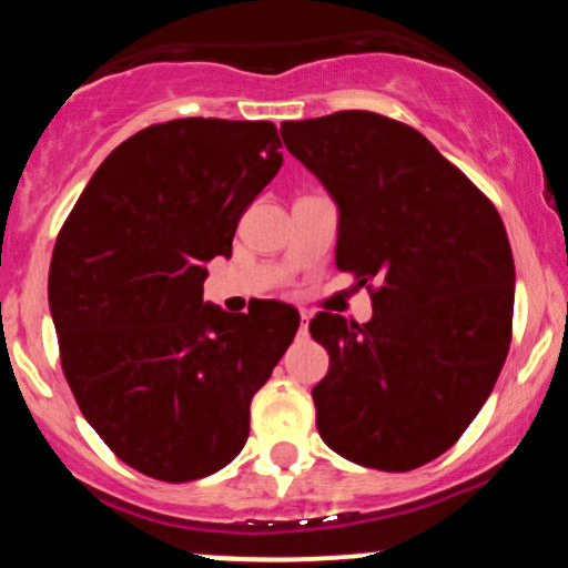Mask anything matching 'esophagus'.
I'll return each mask as SVG.
<instances>
[{
  "label": "esophagus",
  "mask_w": 568,
  "mask_h": 568,
  "mask_svg": "<svg viewBox=\"0 0 568 568\" xmlns=\"http://www.w3.org/2000/svg\"><path fill=\"white\" fill-rule=\"evenodd\" d=\"M306 325H310V312H302V323H298V336H306Z\"/></svg>",
  "instance_id": "obj_1"
}]
</instances>
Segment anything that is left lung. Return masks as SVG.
<instances>
[{
    "mask_svg": "<svg viewBox=\"0 0 568 568\" xmlns=\"http://www.w3.org/2000/svg\"><path fill=\"white\" fill-rule=\"evenodd\" d=\"M285 149L338 207L336 266L371 280L374 317L321 312L317 433L355 465L406 473L454 446L513 336L515 264L497 207L419 130L374 112L283 122Z\"/></svg>",
    "mask_w": 568,
    "mask_h": 568,
    "instance_id": "obj_1",
    "label": "left lung"
}]
</instances>
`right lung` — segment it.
Masks as SVG:
<instances>
[{"mask_svg": "<svg viewBox=\"0 0 568 568\" xmlns=\"http://www.w3.org/2000/svg\"><path fill=\"white\" fill-rule=\"evenodd\" d=\"M272 122L186 116L143 128L101 162L50 262V315L82 416L125 465L168 484L243 452L251 400L298 331L262 302H202L245 207L283 165Z\"/></svg>", "mask_w": 568, "mask_h": 568, "instance_id": "add662e5", "label": "right lung"}]
</instances>
